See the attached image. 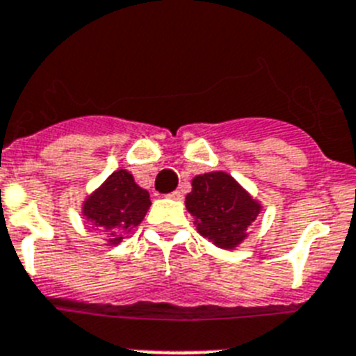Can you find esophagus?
Segmentation results:
<instances>
[{
  "mask_svg": "<svg viewBox=\"0 0 356 356\" xmlns=\"http://www.w3.org/2000/svg\"><path fill=\"white\" fill-rule=\"evenodd\" d=\"M170 199H173V201H181V199H183V193L179 192V190H175V192H172L170 193Z\"/></svg>",
  "mask_w": 356,
  "mask_h": 356,
  "instance_id": "obj_1",
  "label": "esophagus"
}]
</instances>
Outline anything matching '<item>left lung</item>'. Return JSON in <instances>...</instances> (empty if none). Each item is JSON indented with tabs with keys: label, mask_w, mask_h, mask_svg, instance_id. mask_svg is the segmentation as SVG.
I'll list each match as a JSON object with an SVG mask.
<instances>
[{
	"label": "left lung",
	"mask_w": 356,
	"mask_h": 356,
	"mask_svg": "<svg viewBox=\"0 0 356 356\" xmlns=\"http://www.w3.org/2000/svg\"><path fill=\"white\" fill-rule=\"evenodd\" d=\"M197 232L222 250H235L248 238V228L262 211V204L226 172H208L192 179L186 195Z\"/></svg>",
	"instance_id": "obj_1"
}]
</instances>
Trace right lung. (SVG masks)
<instances>
[{
    "instance_id": "obj_1",
    "label": "right lung",
    "mask_w": 356,
    "mask_h": 356,
    "mask_svg": "<svg viewBox=\"0 0 356 356\" xmlns=\"http://www.w3.org/2000/svg\"><path fill=\"white\" fill-rule=\"evenodd\" d=\"M150 193L134 181L128 170L110 173L81 204V213L88 222L103 232L106 243L115 246L145 219L150 208Z\"/></svg>"
}]
</instances>
